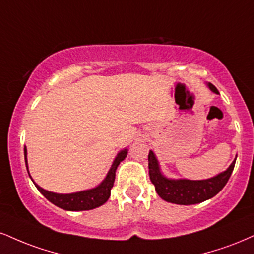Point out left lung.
Here are the masks:
<instances>
[{"label":"left lung","mask_w":254,"mask_h":254,"mask_svg":"<svg viewBox=\"0 0 254 254\" xmlns=\"http://www.w3.org/2000/svg\"><path fill=\"white\" fill-rule=\"evenodd\" d=\"M207 86L210 88V91L219 94V91L216 90L214 85L208 82ZM235 160H237V157L234 158L231 166L225 172L220 173L219 175L214 177H210V179L173 180L168 179L162 174L157 158L154 152L150 150L148 155L149 176H150L151 182L154 183L157 194L164 201L176 204H186V206L187 204H195L203 202V201L215 196L225 187L234 169Z\"/></svg>","instance_id":"8db88e82"}]
</instances>
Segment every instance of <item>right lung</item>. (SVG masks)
Here are the masks:
<instances>
[{
  "instance_id": "add662e5",
  "label": "right lung",
  "mask_w": 254,
  "mask_h": 254,
  "mask_svg": "<svg viewBox=\"0 0 254 254\" xmlns=\"http://www.w3.org/2000/svg\"><path fill=\"white\" fill-rule=\"evenodd\" d=\"M127 149L119 151L118 155L116 156L114 163H112L111 168H110L108 175L105 179L103 180V182L99 186H97L96 188L87 189V190L77 191V193H71V194H57L52 193V191L46 190V189L41 188L40 186L36 185L34 182L35 187L39 189V191L44 196L47 198L50 202H52L59 208H63L65 210H73V212H77V210H90L97 207L102 206L109 200L110 194H111V188L114 187L115 177H116V170L119 166L122 161L127 157ZM24 161H26V167L27 172L29 174L28 170V164H27V149L24 146Z\"/></svg>"
}]
</instances>
